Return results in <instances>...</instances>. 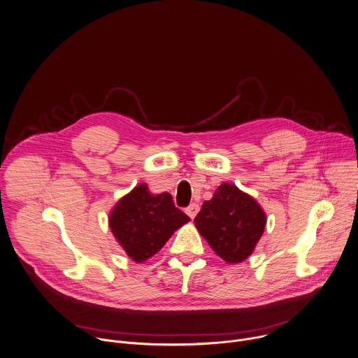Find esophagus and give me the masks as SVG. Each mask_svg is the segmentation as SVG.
I'll use <instances>...</instances> for the list:
<instances>
[{
  "label": "esophagus",
  "mask_w": 358,
  "mask_h": 358,
  "mask_svg": "<svg viewBox=\"0 0 358 358\" xmlns=\"http://www.w3.org/2000/svg\"><path fill=\"white\" fill-rule=\"evenodd\" d=\"M199 205H196V203H192L187 209H186V213H187V216L190 217V219H194L196 217V215H197V212H199Z\"/></svg>",
  "instance_id": "obj_1"
}]
</instances>
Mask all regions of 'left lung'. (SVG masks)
Returning <instances> with one entry per match:
<instances>
[{"instance_id": "obj_1", "label": "left lung", "mask_w": 358, "mask_h": 358, "mask_svg": "<svg viewBox=\"0 0 358 358\" xmlns=\"http://www.w3.org/2000/svg\"><path fill=\"white\" fill-rule=\"evenodd\" d=\"M194 226L219 257L236 264L253 253L266 227V213L255 197L236 185L222 183L203 202Z\"/></svg>"}]
</instances>
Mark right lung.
<instances>
[{
  "mask_svg": "<svg viewBox=\"0 0 358 358\" xmlns=\"http://www.w3.org/2000/svg\"><path fill=\"white\" fill-rule=\"evenodd\" d=\"M108 219L116 242L136 263L156 255L190 220L175 206L171 193L152 194L146 183L136 185L121 197Z\"/></svg>",
  "mask_w": 358,
  "mask_h": 358,
  "instance_id": "1",
  "label": "right lung"
}]
</instances>
